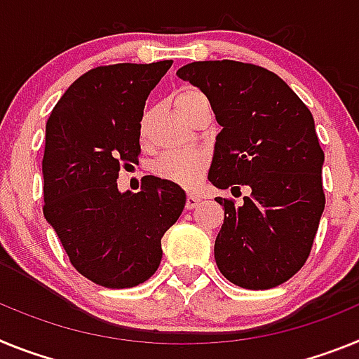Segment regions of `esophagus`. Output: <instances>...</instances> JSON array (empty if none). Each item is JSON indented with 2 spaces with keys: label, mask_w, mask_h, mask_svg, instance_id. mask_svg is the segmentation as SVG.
I'll return each instance as SVG.
<instances>
[{
  "label": "esophagus",
  "mask_w": 359,
  "mask_h": 359,
  "mask_svg": "<svg viewBox=\"0 0 359 359\" xmlns=\"http://www.w3.org/2000/svg\"><path fill=\"white\" fill-rule=\"evenodd\" d=\"M198 204H201V198L197 195H188V198H186V208L188 210H195Z\"/></svg>",
  "instance_id": "obj_1"
}]
</instances>
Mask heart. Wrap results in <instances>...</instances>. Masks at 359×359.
Segmentation results:
<instances>
[{
	"mask_svg": "<svg viewBox=\"0 0 359 359\" xmlns=\"http://www.w3.org/2000/svg\"><path fill=\"white\" fill-rule=\"evenodd\" d=\"M201 92L195 88H184L177 95V104L180 111L188 106L191 99L198 97ZM210 164V155L202 148H175L168 149L164 154L158 155L154 161L155 175L161 179L171 180L180 186H195L204 175L205 168Z\"/></svg>",
	"mask_w": 359,
	"mask_h": 359,
	"instance_id": "heart-1",
	"label": "heart"
}]
</instances>
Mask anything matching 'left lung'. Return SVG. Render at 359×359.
<instances>
[{"label": "left lung", "instance_id": "obj_1", "mask_svg": "<svg viewBox=\"0 0 359 359\" xmlns=\"http://www.w3.org/2000/svg\"><path fill=\"white\" fill-rule=\"evenodd\" d=\"M177 76L197 86L222 126L208 179L251 195L224 205L215 260L229 282L271 289L302 269L325 208L323 151L309 108L276 74L238 61H197Z\"/></svg>", "mask_w": 359, "mask_h": 359}]
</instances>
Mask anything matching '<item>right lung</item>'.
<instances>
[{
  "label": "right lung",
  "instance_id": "obj_1",
  "mask_svg": "<svg viewBox=\"0 0 359 359\" xmlns=\"http://www.w3.org/2000/svg\"><path fill=\"white\" fill-rule=\"evenodd\" d=\"M171 65L93 68L68 86L46 123L43 213L72 266L102 287L146 282L186 204L179 184L158 177L139 193L117 188L121 166L141 151L146 99Z\"/></svg>",
  "mask_w": 359,
  "mask_h": 359
}]
</instances>
